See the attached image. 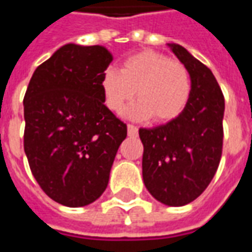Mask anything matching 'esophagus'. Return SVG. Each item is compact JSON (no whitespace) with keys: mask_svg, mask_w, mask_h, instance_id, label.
Listing matches in <instances>:
<instances>
[{"mask_svg":"<svg viewBox=\"0 0 252 252\" xmlns=\"http://www.w3.org/2000/svg\"><path fill=\"white\" fill-rule=\"evenodd\" d=\"M137 131H139V129H137L136 126L128 124V135H129V136H136Z\"/></svg>","mask_w":252,"mask_h":252,"instance_id":"34e87169","label":"esophagus"}]
</instances>
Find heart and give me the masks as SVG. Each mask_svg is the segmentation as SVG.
<instances>
[{
  "instance_id": "b5f03b06",
  "label": "heart",
  "mask_w": 252,
  "mask_h": 252,
  "mask_svg": "<svg viewBox=\"0 0 252 252\" xmlns=\"http://www.w3.org/2000/svg\"><path fill=\"white\" fill-rule=\"evenodd\" d=\"M105 104L113 113H121L135 94L140 99L128 115L143 120L169 121L182 113L189 101L191 82L188 68L178 61L155 51L128 57L120 70L109 67L101 77Z\"/></svg>"
}]
</instances>
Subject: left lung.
Wrapping results in <instances>:
<instances>
[{
    "label": "left lung",
    "instance_id": "left-lung-1",
    "mask_svg": "<svg viewBox=\"0 0 252 252\" xmlns=\"http://www.w3.org/2000/svg\"><path fill=\"white\" fill-rule=\"evenodd\" d=\"M188 68L191 92L185 109L163 126L140 128L143 181L169 206L194 201L216 174L222 151L224 95L212 71L180 44H167Z\"/></svg>",
    "mask_w": 252,
    "mask_h": 252
}]
</instances>
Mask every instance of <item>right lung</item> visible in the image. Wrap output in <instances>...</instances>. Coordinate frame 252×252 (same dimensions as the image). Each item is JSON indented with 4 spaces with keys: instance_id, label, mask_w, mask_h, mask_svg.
Returning a JSON list of instances; mask_svg holds the SVG:
<instances>
[{
    "instance_id": "add662e5",
    "label": "right lung",
    "mask_w": 252,
    "mask_h": 252,
    "mask_svg": "<svg viewBox=\"0 0 252 252\" xmlns=\"http://www.w3.org/2000/svg\"><path fill=\"white\" fill-rule=\"evenodd\" d=\"M113 57L102 46L66 44L41 63L24 97V151L50 198L92 204L109 182L126 126L106 105L101 77Z\"/></svg>"
}]
</instances>
